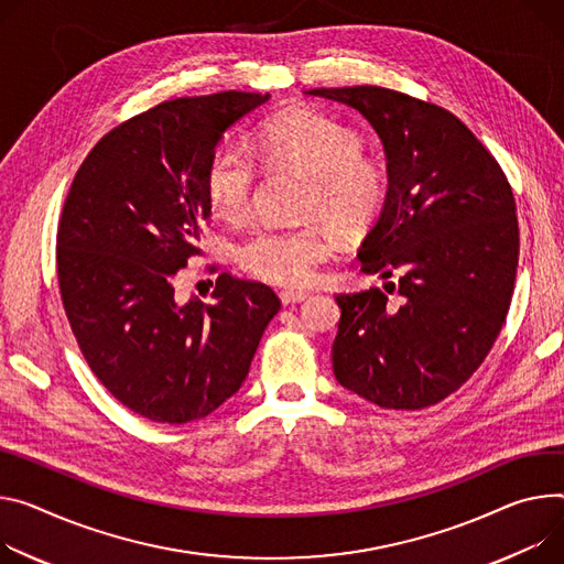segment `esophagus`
Returning <instances> with one entry per match:
<instances>
[{"mask_svg": "<svg viewBox=\"0 0 564 564\" xmlns=\"http://www.w3.org/2000/svg\"><path fill=\"white\" fill-rule=\"evenodd\" d=\"M308 299V292H299V290H283L281 292V303L283 305H292V303H301Z\"/></svg>", "mask_w": 564, "mask_h": 564, "instance_id": "esophagus-1", "label": "esophagus"}]
</instances>
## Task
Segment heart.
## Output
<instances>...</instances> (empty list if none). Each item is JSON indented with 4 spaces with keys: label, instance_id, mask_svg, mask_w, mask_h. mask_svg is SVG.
<instances>
[{
    "label": "heart",
    "instance_id": "1",
    "mask_svg": "<svg viewBox=\"0 0 564 564\" xmlns=\"http://www.w3.org/2000/svg\"><path fill=\"white\" fill-rule=\"evenodd\" d=\"M265 164L308 175L303 209L322 216L341 236L367 231L387 199V173L362 158V134L317 110H290L270 119L256 141ZM256 191V164L238 143L216 148L207 166V197L216 216L242 220ZM330 251L319 225H265L238 247L240 265L268 283L303 285Z\"/></svg>",
    "mask_w": 564,
    "mask_h": 564
}]
</instances>
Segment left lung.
I'll list each match as a JSON object with an SVG mask.
<instances>
[{
	"label": "left lung",
	"mask_w": 564,
	"mask_h": 564,
	"mask_svg": "<svg viewBox=\"0 0 564 564\" xmlns=\"http://www.w3.org/2000/svg\"><path fill=\"white\" fill-rule=\"evenodd\" d=\"M308 96L360 112L380 137L389 188L360 247L362 272L398 276L337 294V382L384 409H423L486 360L513 296L520 234L499 164L452 112L376 87H319Z\"/></svg>",
	"instance_id": "1"
}]
</instances>
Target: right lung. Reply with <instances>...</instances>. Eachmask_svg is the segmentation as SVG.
<instances>
[{
  "label": "right lung",
  "instance_id": "add662e5",
  "mask_svg": "<svg viewBox=\"0 0 564 564\" xmlns=\"http://www.w3.org/2000/svg\"><path fill=\"white\" fill-rule=\"evenodd\" d=\"M268 100L259 91L166 100L100 139L65 199L58 281L67 319L96 378L152 423L214 414L242 387L281 308L268 285L227 272L209 303L175 296L212 216V155Z\"/></svg>",
  "mask_w": 564,
  "mask_h": 564
}]
</instances>
